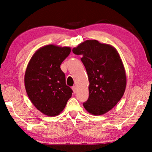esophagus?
<instances>
[{
  "mask_svg": "<svg viewBox=\"0 0 152 152\" xmlns=\"http://www.w3.org/2000/svg\"><path fill=\"white\" fill-rule=\"evenodd\" d=\"M72 91H73V92L74 93H76V89H77V88H76V86H74L72 88Z\"/></svg>",
  "mask_w": 152,
  "mask_h": 152,
  "instance_id": "esophagus-1",
  "label": "esophagus"
}]
</instances>
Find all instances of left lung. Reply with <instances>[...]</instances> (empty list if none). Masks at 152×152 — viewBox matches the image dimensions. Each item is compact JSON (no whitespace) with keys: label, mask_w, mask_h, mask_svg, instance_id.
Wrapping results in <instances>:
<instances>
[{"label":"left lung","mask_w":152,"mask_h":152,"mask_svg":"<svg viewBox=\"0 0 152 152\" xmlns=\"http://www.w3.org/2000/svg\"><path fill=\"white\" fill-rule=\"evenodd\" d=\"M81 55L88 75L89 98L83 107L89 114L99 115L110 110L124 95L127 79L120 56L114 47L88 40L74 48Z\"/></svg>","instance_id":"8db88e82"}]
</instances>
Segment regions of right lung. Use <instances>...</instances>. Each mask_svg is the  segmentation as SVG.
<instances>
[{"label": "right lung", "instance_id": "obj_1", "mask_svg": "<svg viewBox=\"0 0 152 152\" xmlns=\"http://www.w3.org/2000/svg\"><path fill=\"white\" fill-rule=\"evenodd\" d=\"M70 47L47 45L37 50L28 63L25 87L33 105L44 115L53 117L62 112L72 90L67 86L60 65L69 56Z\"/></svg>", "mask_w": 152, "mask_h": 152}]
</instances>
